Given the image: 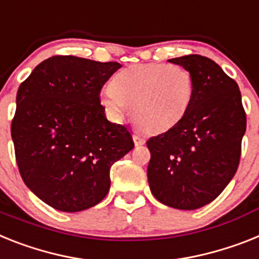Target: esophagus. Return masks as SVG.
Returning <instances> with one entry per match:
<instances>
[{
    "label": "esophagus",
    "instance_id": "1",
    "mask_svg": "<svg viewBox=\"0 0 259 259\" xmlns=\"http://www.w3.org/2000/svg\"><path fill=\"white\" fill-rule=\"evenodd\" d=\"M133 140H134V143H136V146H142V145H145V138H143L142 136H140V134H134L133 136Z\"/></svg>",
    "mask_w": 259,
    "mask_h": 259
}]
</instances>
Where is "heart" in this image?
<instances>
[{
	"instance_id": "b5f03b06",
	"label": "heart",
	"mask_w": 259,
	"mask_h": 259,
	"mask_svg": "<svg viewBox=\"0 0 259 259\" xmlns=\"http://www.w3.org/2000/svg\"><path fill=\"white\" fill-rule=\"evenodd\" d=\"M193 97V79L179 64L141 63L126 67L100 92V103L113 121L130 110L147 133L172 129L186 117Z\"/></svg>"
}]
</instances>
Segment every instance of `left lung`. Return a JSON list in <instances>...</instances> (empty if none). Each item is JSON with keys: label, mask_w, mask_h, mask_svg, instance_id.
Wrapping results in <instances>:
<instances>
[{"label": "left lung", "mask_w": 259, "mask_h": 259, "mask_svg": "<svg viewBox=\"0 0 259 259\" xmlns=\"http://www.w3.org/2000/svg\"><path fill=\"white\" fill-rule=\"evenodd\" d=\"M190 71L193 97L177 126L147 141V180L164 205L197 209L213 201L234 177L246 130L237 82L201 55L168 60Z\"/></svg>", "instance_id": "8db88e82"}]
</instances>
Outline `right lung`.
Segmentation results:
<instances>
[{
	"instance_id": "obj_1",
	"label": "right lung",
	"mask_w": 259,
	"mask_h": 259,
	"mask_svg": "<svg viewBox=\"0 0 259 259\" xmlns=\"http://www.w3.org/2000/svg\"><path fill=\"white\" fill-rule=\"evenodd\" d=\"M121 68L56 55L19 85L12 121L15 160L39 199L63 212L99 204L110 188V167L134 147L127 127L109 122L100 92Z\"/></svg>"
}]
</instances>
